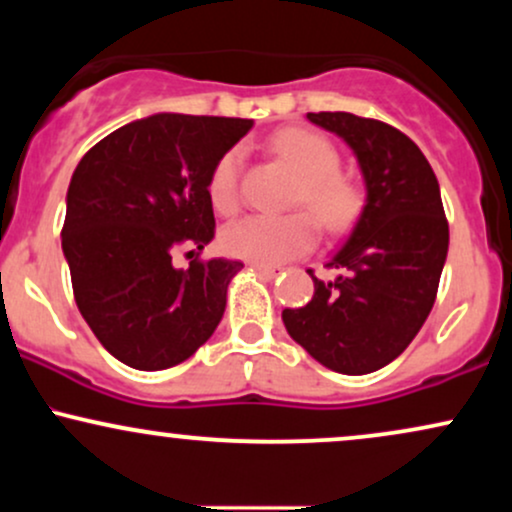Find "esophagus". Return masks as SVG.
Listing matches in <instances>:
<instances>
[{
  "instance_id": "obj_1",
  "label": "esophagus",
  "mask_w": 512,
  "mask_h": 512,
  "mask_svg": "<svg viewBox=\"0 0 512 512\" xmlns=\"http://www.w3.org/2000/svg\"><path fill=\"white\" fill-rule=\"evenodd\" d=\"M252 269H255L257 274L267 276V279H274L276 274H281V267H269V264H252Z\"/></svg>"
}]
</instances>
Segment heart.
Segmentation results:
<instances>
[{
  "label": "heart",
  "mask_w": 512,
  "mask_h": 512,
  "mask_svg": "<svg viewBox=\"0 0 512 512\" xmlns=\"http://www.w3.org/2000/svg\"><path fill=\"white\" fill-rule=\"evenodd\" d=\"M272 151L301 178L293 204L313 211L317 223L330 233H342L361 216L363 192L354 180L339 175L342 158L320 134L303 127H286L272 137ZM240 163L243 151L228 149L209 173V202L219 214H233L240 204ZM317 226L305 211L286 216H245L223 228L226 255L252 264H284L315 248Z\"/></svg>",
  "instance_id": "heart-1"
}]
</instances>
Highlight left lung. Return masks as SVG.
<instances>
[{"label": "left lung", "mask_w": 512, "mask_h": 512, "mask_svg": "<svg viewBox=\"0 0 512 512\" xmlns=\"http://www.w3.org/2000/svg\"><path fill=\"white\" fill-rule=\"evenodd\" d=\"M342 137L366 180V207L315 281L313 301L281 313L286 330L322 366L366 375L411 344L436 303L448 257V219L431 163L407 134L351 113H308Z\"/></svg>", "instance_id": "1"}]
</instances>
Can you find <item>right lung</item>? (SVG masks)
<instances>
[{
  "mask_svg": "<svg viewBox=\"0 0 512 512\" xmlns=\"http://www.w3.org/2000/svg\"><path fill=\"white\" fill-rule=\"evenodd\" d=\"M250 127L240 117L158 113L115 129L76 166L62 226L74 301L125 366H178L221 322L243 262L195 257L175 269L173 252L211 243L209 173Z\"/></svg>",
  "mask_w": 512,
  "mask_h": 512,
  "instance_id": "obj_1",
  "label": "right lung"
}]
</instances>
